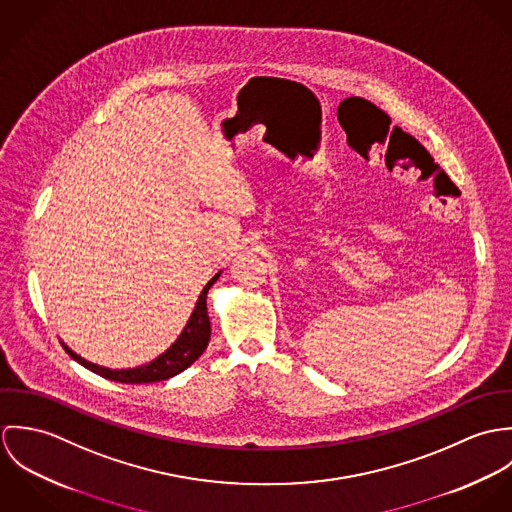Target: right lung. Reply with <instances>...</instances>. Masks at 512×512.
<instances>
[{
	"label": "right lung",
	"mask_w": 512,
	"mask_h": 512,
	"mask_svg": "<svg viewBox=\"0 0 512 512\" xmlns=\"http://www.w3.org/2000/svg\"><path fill=\"white\" fill-rule=\"evenodd\" d=\"M219 274H215V278L203 288V292L199 295L195 309L185 325V329L181 331V335L177 337V341L165 351L161 353L157 359H153L147 365L136 366V368H106V366L94 365L84 361L82 357H78L73 353L67 345L65 351L73 357L76 363L108 378V380H116V382H124V384H147V382H159V380H167L179 372H183L187 366L193 365L207 349L209 341H211V321H209V313H207V293L211 290V286L219 280Z\"/></svg>",
	"instance_id": "add662e5"
}]
</instances>
